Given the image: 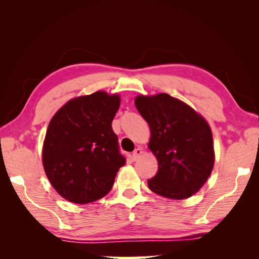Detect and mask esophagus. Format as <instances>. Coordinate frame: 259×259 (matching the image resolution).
Returning a JSON list of instances; mask_svg holds the SVG:
<instances>
[{
  "mask_svg": "<svg viewBox=\"0 0 259 259\" xmlns=\"http://www.w3.org/2000/svg\"><path fill=\"white\" fill-rule=\"evenodd\" d=\"M142 154H143V150L140 147H138V148H136V150L133 152V160L134 161H136V160H138L140 156H142Z\"/></svg>",
  "mask_w": 259,
  "mask_h": 259,
  "instance_id": "obj_1",
  "label": "esophagus"
}]
</instances>
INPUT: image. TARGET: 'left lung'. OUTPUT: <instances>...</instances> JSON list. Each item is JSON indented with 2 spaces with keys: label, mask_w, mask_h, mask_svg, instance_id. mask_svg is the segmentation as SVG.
I'll use <instances>...</instances> for the list:
<instances>
[{
  "label": "left lung",
  "mask_w": 259,
  "mask_h": 259,
  "mask_svg": "<svg viewBox=\"0 0 259 259\" xmlns=\"http://www.w3.org/2000/svg\"><path fill=\"white\" fill-rule=\"evenodd\" d=\"M136 107L150 125V150L159 170L147 184L152 192L182 200L195 194L211 174L212 134L202 116L166 94L138 96Z\"/></svg>",
  "instance_id": "obj_1"
}]
</instances>
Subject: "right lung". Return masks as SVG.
Wrapping results in <instances>:
<instances>
[{
  "instance_id": "obj_1",
  "label": "right lung",
  "mask_w": 259,
  "mask_h": 259,
  "mask_svg": "<svg viewBox=\"0 0 259 259\" xmlns=\"http://www.w3.org/2000/svg\"><path fill=\"white\" fill-rule=\"evenodd\" d=\"M120 97L104 91L69 100L52 117L43 144V166L55 190L85 204L112 190L125 164L112 121Z\"/></svg>"
}]
</instances>
